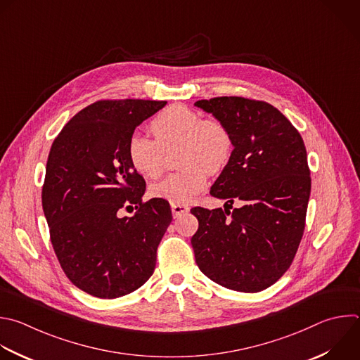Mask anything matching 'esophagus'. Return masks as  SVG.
<instances>
[{
    "label": "esophagus",
    "instance_id": "esophagus-1",
    "mask_svg": "<svg viewBox=\"0 0 360 360\" xmlns=\"http://www.w3.org/2000/svg\"><path fill=\"white\" fill-rule=\"evenodd\" d=\"M171 210L174 217H179L184 216L189 212V207L186 205H181V203H171Z\"/></svg>",
    "mask_w": 360,
    "mask_h": 360
}]
</instances>
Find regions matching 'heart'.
Segmentation results:
<instances>
[{"mask_svg": "<svg viewBox=\"0 0 360 360\" xmlns=\"http://www.w3.org/2000/svg\"><path fill=\"white\" fill-rule=\"evenodd\" d=\"M155 141L134 133L127 143V158L134 171L157 178L164 171V151L181 144L179 164L174 172L151 186V195L171 203L193 200L207 184V172L223 168L231 153L229 129L216 118L202 115L184 105L172 104L162 110L150 124Z\"/></svg>", "mask_w": 360, "mask_h": 360, "instance_id": "obj_1", "label": "heart"}]
</instances>
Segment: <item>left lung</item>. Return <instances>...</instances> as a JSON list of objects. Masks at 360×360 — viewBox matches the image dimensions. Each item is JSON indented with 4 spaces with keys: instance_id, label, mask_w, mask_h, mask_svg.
Returning a JSON list of instances; mask_svg holds the SVG:
<instances>
[{
    "instance_id": "8db88e82",
    "label": "left lung",
    "mask_w": 360,
    "mask_h": 360,
    "mask_svg": "<svg viewBox=\"0 0 360 360\" xmlns=\"http://www.w3.org/2000/svg\"><path fill=\"white\" fill-rule=\"evenodd\" d=\"M230 131L233 151L210 188L221 207L191 209L199 227L191 243L199 270L234 291L259 292L291 266L311 193L307 150L290 120L266 101L199 100ZM234 200L243 206L229 212Z\"/></svg>"
}]
</instances>
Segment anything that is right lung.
Instances as JSON below:
<instances>
[{
    "instance_id": "1",
    "label": "right lung",
    "mask_w": 360,
    "mask_h": 360,
    "mask_svg": "<svg viewBox=\"0 0 360 360\" xmlns=\"http://www.w3.org/2000/svg\"><path fill=\"white\" fill-rule=\"evenodd\" d=\"M167 101L103 100L79 111L55 139L42 207L55 255L68 278L104 300L127 295L154 273L172 213L154 198L143 203L144 178L127 158L134 130ZM136 206L131 217L122 208Z\"/></svg>"
}]
</instances>
